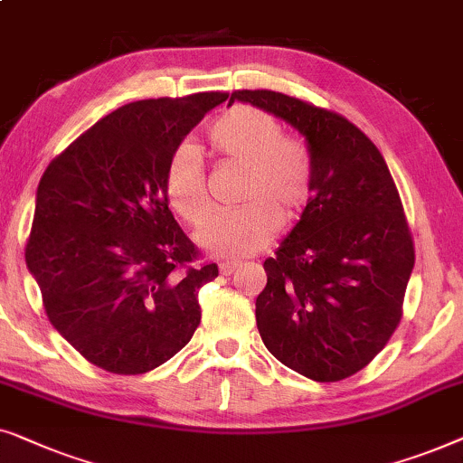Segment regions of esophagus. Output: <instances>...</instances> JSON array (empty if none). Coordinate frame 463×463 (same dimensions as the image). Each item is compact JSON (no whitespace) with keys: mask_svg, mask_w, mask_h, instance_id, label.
I'll return each mask as SVG.
<instances>
[{"mask_svg":"<svg viewBox=\"0 0 463 463\" xmlns=\"http://www.w3.org/2000/svg\"><path fill=\"white\" fill-rule=\"evenodd\" d=\"M239 266L241 262H229V260H226V262H220V272H222V275H232Z\"/></svg>","mask_w":463,"mask_h":463,"instance_id":"34e87169","label":"esophagus"}]
</instances>
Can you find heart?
<instances>
[{
	"label": "heart",
	"instance_id": "heart-1",
	"mask_svg": "<svg viewBox=\"0 0 463 463\" xmlns=\"http://www.w3.org/2000/svg\"><path fill=\"white\" fill-rule=\"evenodd\" d=\"M207 148L222 165L243 169L234 201L241 207L212 216L197 232L199 245L216 258H243L264 250L279 226L298 220L312 193V161L302 142L285 138L275 117L237 104L207 129ZM164 191L188 224L197 226L212 210L203 164L191 146L167 159Z\"/></svg>",
	"mask_w": 463,
	"mask_h": 463
}]
</instances>
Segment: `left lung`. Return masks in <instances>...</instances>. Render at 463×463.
<instances>
[{"label":"left lung","instance_id":"left-lung-1","mask_svg":"<svg viewBox=\"0 0 463 463\" xmlns=\"http://www.w3.org/2000/svg\"><path fill=\"white\" fill-rule=\"evenodd\" d=\"M234 100L294 126L312 161L308 205L264 262L258 331L299 375L340 382L367 367L401 323L415 250L399 191L346 117L270 90H237Z\"/></svg>","mask_w":463,"mask_h":463}]
</instances>
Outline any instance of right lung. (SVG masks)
<instances>
[{
  "mask_svg": "<svg viewBox=\"0 0 463 463\" xmlns=\"http://www.w3.org/2000/svg\"><path fill=\"white\" fill-rule=\"evenodd\" d=\"M222 92L129 102L45 169L24 250L54 329L96 367L146 373L191 342L218 277L174 220L167 159Z\"/></svg>",
  "mask_w": 463,
  "mask_h": 463,
  "instance_id": "1",
  "label": "right lung"
}]
</instances>
